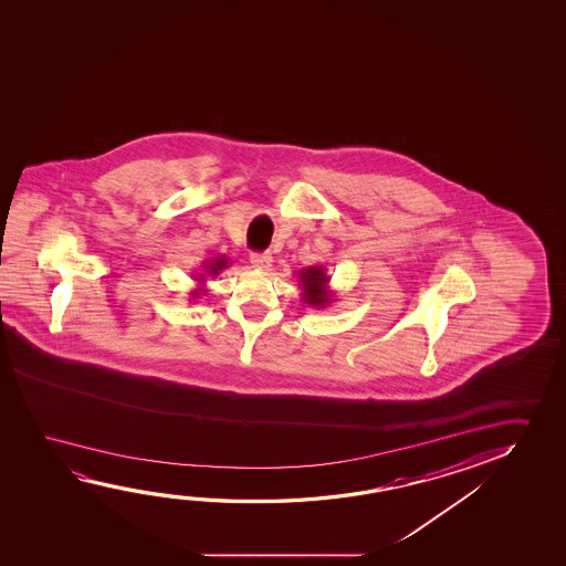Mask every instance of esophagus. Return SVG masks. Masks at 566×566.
<instances>
[{"mask_svg": "<svg viewBox=\"0 0 566 566\" xmlns=\"http://www.w3.org/2000/svg\"><path fill=\"white\" fill-rule=\"evenodd\" d=\"M251 264L256 270H270V266H272V254L270 252H252Z\"/></svg>", "mask_w": 566, "mask_h": 566, "instance_id": "esophagus-1", "label": "esophagus"}]
</instances>
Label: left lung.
<instances>
[{
    "label": "left lung",
    "mask_w": 566,
    "mask_h": 566,
    "mask_svg": "<svg viewBox=\"0 0 566 566\" xmlns=\"http://www.w3.org/2000/svg\"><path fill=\"white\" fill-rule=\"evenodd\" d=\"M329 276L324 264H314L297 270V282L302 287V302L315 310H324L334 302V290L329 287Z\"/></svg>",
    "instance_id": "8db88e82"
}]
</instances>
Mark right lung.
<instances>
[{
    "instance_id": "1",
    "label": "right lung",
    "mask_w": 566,
    "mask_h": 566,
    "mask_svg": "<svg viewBox=\"0 0 566 566\" xmlns=\"http://www.w3.org/2000/svg\"><path fill=\"white\" fill-rule=\"evenodd\" d=\"M229 266V259L224 256V254H221V256H213V259H207L205 260L203 264H201V270H203V274H195V279L197 282H199V286L195 287V290H191L189 292V296L199 297L205 292V280L207 279H214V276H219V272L221 270L227 269Z\"/></svg>"
}]
</instances>
